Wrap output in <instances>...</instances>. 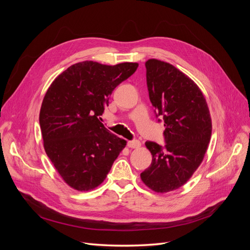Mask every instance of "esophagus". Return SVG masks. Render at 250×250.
Instances as JSON below:
<instances>
[{
    "instance_id": "34e87169",
    "label": "esophagus",
    "mask_w": 250,
    "mask_h": 250,
    "mask_svg": "<svg viewBox=\"0 0 250 250\" xmlns=\"http://www.w3.org/2000/svg\"><path fill=\"white\" fill-rule=\"evenodd\" d=\"M127 145L129 148H132V149H137V148H140L141 147V142L138 141V140H133V141H129L127 143Z\"/></svg>"
}]
</instances>
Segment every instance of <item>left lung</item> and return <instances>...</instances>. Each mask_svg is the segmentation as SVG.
<instances>
[{
  "label": "left lung",
  "instance_id": "left-lung-1",
  "mask_svg": "<svg viewBox=\"0 0 250 250\" xmlns=\"http://www.w3.org/2000/svg\"><path fill=\"white\" fill-rule=\"evenodd\" d=\"M145 65L150 101L156 118L165 123L166 145L146 142L152 162L141 178L151 190L166 193L184 186L200 166L210 140L211 120L206 98L186 74L157 59H149Z\"/></svg>",
  "mask_w": 250,
  "mask_h": 250
}]
</instances>
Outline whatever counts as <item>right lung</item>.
Here are the masks:
<instances>
[{
  "label": "right lung",
  "instance_id": "1",
  "mask_svg": "<svg viewBox=\"0 0 250 250\" xmlns=\"http://www.w3.org/2000/svg\"><path fill=\"white\" fill-rule=\"evenodd\" d=\"M138 66L78 62L47 90L40 112L43 147L59 175L75 190L89 191L101 185L126 146L100 120L112 90Z\"/></svg>",
  "mask_w": 250,
  "mask_h": 250
}]
</instances>
